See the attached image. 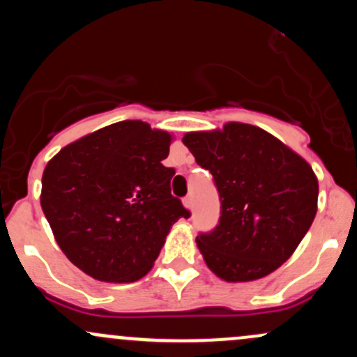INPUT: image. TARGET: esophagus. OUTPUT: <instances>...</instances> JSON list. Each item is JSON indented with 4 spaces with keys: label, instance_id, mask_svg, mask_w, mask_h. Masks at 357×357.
I'll return each instance as SVG.
<instances>
[{
    "label": "esophagus",
    "instance_id": "34e87169",
    "mask_svg": "<svg viewBox=\"0 0 357 357\" xmlns=\"http://www.w3.org/2000/svg\"><path fill=\"white\" fill-rule=\"evenodd\" d=\"M183 203H185V206L186 208H193V205H195V199H193V195H188V197H185L183 198Z\"/></svg>",
    "mask_w": 357,
    "mask_h": 357
}]
</instances>
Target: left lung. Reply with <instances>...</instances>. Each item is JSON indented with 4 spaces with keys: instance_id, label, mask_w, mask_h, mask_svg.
I'll list each match as a JSON object with an SVG mask.
<instances>
[{
    "instance_id": "obj_1",
    "label": "left lung",
    "mask_w": 357,
    "mask_h": 357,
    "mask_svg": "<svg viewBox=\"0 0 357 357\" xmlns=\"http://www.w3.org/2000/svg\"><path fill=\"white\" fill-rule=\"evenodd\" d=\"M195 160L213 176L220 218L197 244L225 281L268 276L295 252L317 213L319 181L310 164L248 123L183 137Z\"/></svg>"
}]
</instances>
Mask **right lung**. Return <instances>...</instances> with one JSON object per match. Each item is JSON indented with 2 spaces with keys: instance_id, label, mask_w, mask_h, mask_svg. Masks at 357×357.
Listing matches in <instances>:
<instances>
[{
  "instance_id": "add662e5",
  "label": "right lung",
  "mask_w": 357,
  "mask_h": 357,
  "mask_svg": "<svg viewBox=\"0 0 357 357\" xmlns=\"http://www.w3.org/2000/svg\"><path fill=\"white\" fill-rule=\"evenodd\" d=\"M171 135L125 120L69 144L49 160L40 205L74 266L107 283H132L158 259L171 225L190 217L171 195Z\"/></svg>"
}]
</instances>
